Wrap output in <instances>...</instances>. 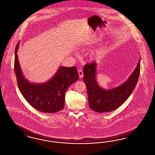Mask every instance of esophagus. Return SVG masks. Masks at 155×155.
Segmentation results:
<instances>
[{
  "mask_svg": "<svg viewBox=\"0 0 155 155\" xmlns=\"http://www.w3.org/2000/svg\"><path fill=\"white\" fill-rule=\"evenodd\" d=\"M78 74H79V76H80V78H82L84 77L83 71L81 69H78Z\"/></svg>",
  "mask_w": 155,
  "mask_h": 155,
  "instance_id": "obj_1",
  "label": "esophagus"
}]
</instances>
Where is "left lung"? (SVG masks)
I'll return each mask as SVG.
<instances>
[{
    "mask_svg": "<svg viewBox=\"0 0 155 155\" xmlns=\"http://www.w3.org/2000/svg\"><path fill=\"white\" fill-rule=\"evenodd\" d=\"M97 64L95 62L84 66V81L86 85L89 105L97 112H111L116 110L128 99L136 86L140 73V59L136 68L123 84L115 88L105 90L97 82Z\"/></svg>",
    "mask_w": 155,
    "mask_h": 155,
    "instance_id": "obj_1",
    "label": "left lung"
}]
</instances>
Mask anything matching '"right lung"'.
I'll use <instances>...</instances> for the list:
<instances>
[{"instance_id":"right-lung-1","label":"right lung","mask_w":155,"mask_h":155,"mask_svg":"<svg viewBox=\"0 0 155 155\" xmlns=\"http://www.w3.org/2000/svg\"><path fill=\"white\" fill-rule=\"evenodd\" d=\"M15 50L14 70L19 89L26 100L39 111L54 113L62 110L64 105L67 89L79 78L77 68L59 67L54 76L43 84H33L23 75L19 63L17 51Z\"/></svg>"}]
</instances>
